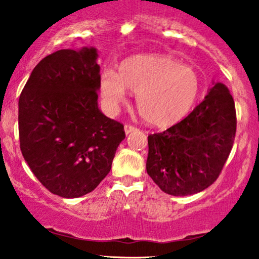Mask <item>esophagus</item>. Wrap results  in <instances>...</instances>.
Returning <instances> with one entry per match:
<instances>
[{
	"instance_id": "obj_1",
	"label": "esophagus",
	"mask_w": 259,
	"mask_h": 259,
	"mask_svg": "<svg viewBox=\"0 0 259 259\" xmlns=\"http://www.w3.org/2000/svg\"><path fill=\"white\" fill-rule=\"evenodd\" d=\"M123 130H125V133L126 134H130L134 132V131H137V127H134L132 125H125V127H123Z\"/></svg>"
}]
</instances>
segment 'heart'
I'll list each match as a JSON object with an SVG mask.
<instances>
[{"instance_id":"1","label":"heart","mask_w":259,"mask_h":259,"mask_svg":"<svg viewBox=\"0 0 259 259\" xmlns=\"http://www.w3.org/2000/svg\"><path fill=\"white\" fill-rule=\"evenodd\" d=\"M137 94V109L153 126H171L185 118L199 94V77L187 66L160 55H137L123 61L119 74L106 69L100 77L104 104L114 112L127 99V90Z\"/></svg>"}]
</instances>
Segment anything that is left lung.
Returning a JSON list of instances; mask_svg holds the SVG:
<instances>
[{
	"mask_svg": "<svg viewBox=\"0 0 259 259\" xmlns=\"http://www.w3.org/2000/svg\"><path fill=\"white\" fill-rule=\"evenodd\" d=\"M203 101L182 121L148 136V176L171 196H190L212 185L236 136L235 101L225 84L212 83Z\"/></svg>",
	"mask_w": 259,
	"mask_h": 259,
	"instance_id": "8db88e82",
	"label": "left lung"
}]
</instances>
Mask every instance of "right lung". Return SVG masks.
<instances>
[{
  "instance_id": "add662e5",
  "label": "right lung",
  "mask_w": 259,
  "mask_h": 259,
  "mask_svg": "<svg viewBox=\"0 0 259 259\" xmlns=\"http://www.w3.org/2000/svg\"><path fill=\"white\" fill-rule=\"evenodd\" d=\"M94 47L61 49L31 72L19 100L20 147L52 193H90L111 171L123 125L98 106L100 66Z\"/></svg>"
}]
</instances>
